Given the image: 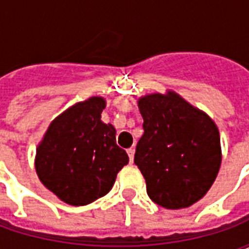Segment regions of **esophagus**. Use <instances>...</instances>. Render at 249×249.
<instances>
[{
    "mask_svg": "<svg viewBox=\"0 0 249 249\" xmlns=\"http://www.w3.org/2000/svg\"><path fill=\"white\" fill-rule=\"evenodd\" d=\"M126 153H128V156H129L130 162H133V157H135V149H133V148H129V149H126Z\"/></svg>",
    "mask_w": 249,
    "mask_h": 249,
    "instance_id": "esophagus-1",
    "label": "esophagus"
}]
</instances>
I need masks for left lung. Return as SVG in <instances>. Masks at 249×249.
Here are the masks:
<instances>
[{
	"mask_svg": "<svg viewBox=\"0 0 249 249\" xmlns=\"http://www.w3.org/2000/svg\"><path fill=\"white\" fill-rule=\"evenodd\" d=\"M144 135L135 164L148 196L168 209L187 208L208 192L221 164L217 126L207 114L173 92L139 101Z\"/></svg>",
	"mask_w": 249,
	"mask_h": 249,
	"instance_id": "1",
	"label": "left lung"
}]
</instances>
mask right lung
I'll use <instances>...</instances> for the list:
<instances>
[{"instance_id":"add662e5","label":"right lung","mask_w":249,"mask_h":249,"mask_svg":"<svg viewBox=\"0 0 249 249\" xmlns=\"http://www.w3.org/2000/svg\"><path fill=\"white\" fill-rule=\"evenodd\" d=\"M105 100L92 97L52 121L37 148L36 171L49 191L71 205H87L113 187L129 157L116 144V129L104 124Z\"/></svg>"}]
</instances>
